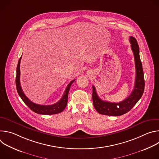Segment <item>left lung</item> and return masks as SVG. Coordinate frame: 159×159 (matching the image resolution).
<instances>
[{"mask_svg":"<svg viewBox=\"0 0 159 159\" xmlns=\"http://www.w3.org/2000/svg\"><path fill=\"white\" fill-rule=\"evenodd\" d=\"M129 42L134 55L136 69V77L134 89L131 94L124 101L118 103H114L104 101L101 99L97 94L95 87L93 85L92 96L93 104L96 110L101 115L112 116L123 115L133 108V107L140 100L143 94L145 88L144 74L142 64L140 58L139 47L137 40L133 36H130Z\"/></svg>","mask_w":159,"mask_h":159,"instance_id":"1","label":"left lung"}]
</instances>
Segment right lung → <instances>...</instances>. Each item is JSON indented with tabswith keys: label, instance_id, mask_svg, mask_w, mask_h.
<instances>
[{
	"label": "right lung",
	"instance_id": "add662e5",
	"mask_svg": "<svg viewBox=\"0 0 159 159\" xmlns=\"http://www.w3.org/2000/svg\"><path fill=\"white\" fill-rule=\"evenodd\" d=\"M21 57L19 60L18 64L17 66L16 69V89L18 93V94L22 99V100L24 101V102L34 112L38 113L39 115H55L58 114L62 112L66 104L68 101V96H69V92L70 88L72 85V84L75 81V79L72 80L69 84H68L65 93L61 98V99L57 102V103L52 104V105H39L35 104L33 102H31L22 92V89L20 86V63Z\"/></svg>",
	"mask_w": 159,
	"mask_h": 159
}]
</instances>
